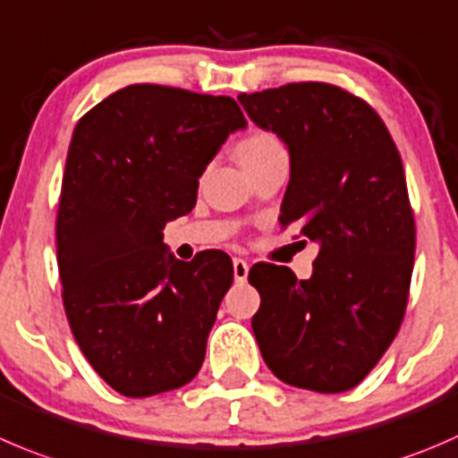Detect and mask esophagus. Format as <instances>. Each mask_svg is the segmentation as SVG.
Listing matches in <instances>:
<instances>
[{"label":"esophagus","mask_w":458,"mask_h":458,"mask_svg":"<svg viewBox=\"0 0 458 458\" xmlns=\"http://www.w3.org/2000/svg\"><path fill=\"white\" fill-rule=\"evenodd\" d=\"M248 270H250V266H248V261L243 259H233V273H234V282L243 284L248 279Z\"/></svg>","instance_id":"obj_1"}]
</instances>
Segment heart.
Listing matches in <instances>:
<instances>
[{
	"instance_id": "1",
	"label": "heart",
	"mask_w": 458,
	"mask_h": 458,
	"mask_svg": "<svg viewBox=\"0 0 458 458\" xmlns=\"http://www.w3.org/2000/svg\"><path fill=\"white\" fill-rule=\"evenodd\" d=\"M282 143H279L277 136L268 134V131H252L250 136L242 140L237 145V157L243 165L252 161H259V158L268 157V154L282 152Z\"/></svg>"
}]
</instances>
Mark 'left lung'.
<instances>
[{"mask_svg":"<svg viewBox=\"0 0 458 458\" xmlns=\"http://www.w3.org/2000/svg\"><path fill=\"white\" fill-rule=\"evenodd\" d=\"M237 100L288 148L279 224L319 246L309 279L275 264L248 273L261 295L252 318L261 358L293 387L347 392L389 349L410 295L416 228L401 154L378 114L333 84Z\"/></svg>","mask_w":458,"mask_h":458,"instance_id":"obj_1","label":"left lung"}]
</instances>
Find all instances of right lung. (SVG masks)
Segmentation results:
<instances>
[{
    "label": "right lung",
    "instance_id": "1",
    "mask_svg": "<svg viewBox=\"0 0 458 458\" xmlns=\"http://www.w3.org/2000/svg\"><path fill=\"white\" fill-rule=\"evenodd\" d=\"M243 127L233 98L161 84L111 93L75 125L55 224L62 301L84 358L123 396L201 369L233 261L176 259L163 228L192 210L208 163Z\"/></svg>",
    "mask_w": 458,
    "mask_h": 458
}]
</instances>
